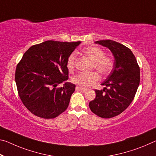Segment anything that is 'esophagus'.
Returning a JSON list of instances; mask_svg holds the SVG:
<instances>
[{"label":"esophagus","mask_w":156,"mask_h":156,"mask_svg":"<svg viewBox=\"0 0 156 156\" xmlns=\"http://www.w3.org/2000/svg\"><path fill=\"white\" fill-rule=\"evenodd\" d=\"M76 90L80 91H82V92H83V93H85V92H86V91H87V90H86V89L82 88V87H79V86H77V87H76Z\"/></svg>","instance_id":"esophagus-1"}]
</instances>
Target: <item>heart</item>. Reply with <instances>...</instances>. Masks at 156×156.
<instances>
[{"label":"heart","mask_w":156,"mask_h":156,"mask_svg":"<svg viewBox=\"0 0 156 156\" xmlns=\"http://www.w3.org/2000/svg\"><path fill=\"white\" fill-rule=\"evenodd\" d=\"M83 53L89 57L93 61L92 68L95 69L101 74H107L112 70L115 65L114 59L111 56L105 55L104 51L96 46H90L83 48ZM76 55L71 53L66 60V67L72 70L75 67ZM73 82L80 87L87 88L97 83L99 80V76L96 71L91 72H80L73 78Z\"/></svg>","instance_id":"obj_1"}]
</instances>
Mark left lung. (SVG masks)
Returning <instances> with one entry per match:
<instances>
[{
    "label": "left lung",
    "mask_w": 156,
    "mask_h": 156,
    "mask_svg": "<svg viewBox=\"0 0 156 156\" xmlns=\"http://www.w3.org/2000/svg\"><path fill=\"white\" fill-rule=\"evenodd\" d=\"M95 43L109 48L115 62L110 75L101 84L109 88L95 90L96 98L89 106L98 117L112 118L123 112L134 98L140 85V66L133 52L123 44L110 39Z\"/></svg>",
    "instance_id": "left-lung-1"
}]
</instances>
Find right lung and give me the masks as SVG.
Returning <instances> with one entry per match:
<instances>
[{
  "mask_svg": "<svg viewBox=\"0 0 156 156\" xmlns=\"http://www.w3.org/2000/svg\"><path fill=\"white\" fill-rule=\"evenodd\" d=\"M81 41L48 40L30 47L16 68L15 81L22 103L43 119L55 118L66 110L76 85L68 80L66 60Z\"/></svg>",
  "mask_w": 156,
  "mask_h": 156,
  "instance_id": "right-lung-1",
  "label": "right lung"
}]
</instances>
